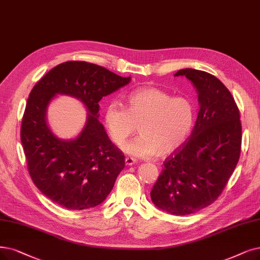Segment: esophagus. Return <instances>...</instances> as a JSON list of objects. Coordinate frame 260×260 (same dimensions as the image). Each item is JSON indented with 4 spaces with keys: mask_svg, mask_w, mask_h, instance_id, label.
<instances>
[{
    "mask_svg": "<svg viewBox=\"0 0 260 260\" xmlns=\"http://www.w3.org/2000/svg\"><path fill=\"white\" fill-rule=\"evenodd\" d=\"M137 161H136V159H133V158H131V157H127L126 159H124V163H126V165H133L134 163H136Z\"/></svg>",
    "mask_w": 260,
    "mask_h": 260,
    "instance_id": "1",
    "label": "esophagus"
}]
</instances>
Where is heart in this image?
Returning a JSON list of instances; mask_svg holds the SVG:
<instances>
[{
    "mask_svg": "<svg viewBox=\"0 0 260 260\" xmlns=\"http://www.w3.org/2000/svg\"><path fill=\"white\" fill-rule=\"evenodd\" d=\"M105 120L113 142L120 145L137 131L141 134L123 146L139 158L158 152H173L188 139L195 121V107L186 97H172L154 87L139 88L126 97V108L118 102L108 106Z\"/></svg>",
    "mask_w": 260,
    "mask_h": 260,
    "instance_id": "1",
    "label": "heart"
}]
</instances>
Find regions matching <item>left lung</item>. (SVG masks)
<instances>
[{
  "mask_svg": "<svg viewBox=\"0 0 260 260\" xmlns=\"http://www.w3.org/2000/svg\"><path fill=\"white\" fill-rule=\"evenodd\" d=\"M199 95L200 112L191 136L163 162L150 192L159 209L186 215L211 205L223 192L241 152L240 113L231 91L206 71L185 68Z\"/></svg>",
  "mask_w": 260,
  "mask_h": 260,
  "instance_id": "1",
  "label": "left lung"
}]
</instances>
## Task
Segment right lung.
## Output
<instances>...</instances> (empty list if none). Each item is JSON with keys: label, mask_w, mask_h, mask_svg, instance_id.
I'll use <instances>...</instances> for the list:
<instances>
[{"label": "right lung", "mask_w": 260, "mask_h": 260, "mask_svg": "<svg viewBox=\"0 0 260 260\" xmlns=\"http://www.w3.org/2000/svg\"><path fill=\"white\" fill-rule=\"evenodd\" d=\"M131 78H123L87 61L70 60L51 69L33 87L21 123V142L30 178L39 191L67 209L91 208L107 199L124 155L99 121V101ZM80 100L90 113L74 140L54 136L46 123V109L56 94Z\"/></svg>", "instance_id": "obj_1"}]
</instances>
